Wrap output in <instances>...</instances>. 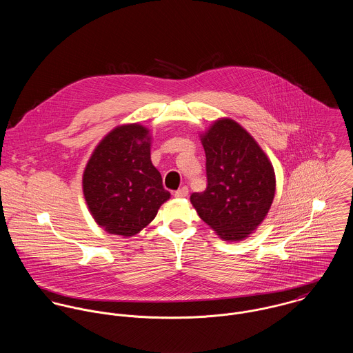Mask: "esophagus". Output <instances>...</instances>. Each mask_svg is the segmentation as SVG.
<instances>
[{
	"label": "esophagus",
	"mask_w": 353,
	"mask_h": 353,
	"mask_svg": "<svg viewBox=\"0 0 353 353\" xmlns=\"http://www.w3.org/2000/svg\"><path fill=\"white\" fill-rule=\"evenodd\" d=\"M188 194H189V188H188V186H182L181 189H178V190L175 192V197H178V199L188 197Z\"/></svg>",
	"instance_id": "34e87169"
}]
</instances>
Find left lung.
<instances>
[{"label":"left lung","instance_id":"8db88e82","mask_svg":"<svg viewBox=\"0 0 353 353\" xmlns=\"http://www.w3.org/2000/svg\"><path fill=\"white\" fill-rule=\"evenodd\" d=\"M206 189L190 201L225 241H241L265 219L274 197V171L252 136L235 121L220 119L202 136Z\"/></svg>","mask_w":353,"mask_h":353}]
</instances>
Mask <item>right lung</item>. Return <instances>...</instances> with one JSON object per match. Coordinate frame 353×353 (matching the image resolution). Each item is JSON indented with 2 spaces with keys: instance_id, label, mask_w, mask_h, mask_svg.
<instances>
[{
  "instance_id": "1",
  "label": "right lung",
  "mask_w": 353,
  "mask_h": 353,
  "mask_svg": "<svg viewBox=\"0 0 353 353\" xmlns=\"http://www.w3.org/2000/svg\"><path fill=\"white\" fill-rule=\"evenodd\" d=\"M83 190L104 231L133 236L148 225L170 199L152 164L148 129L132 123L108 133L85 167Z\"/></svg>"
}]
</instances>
